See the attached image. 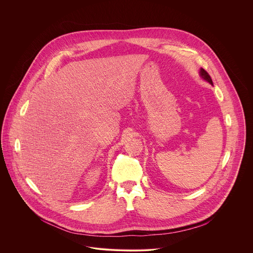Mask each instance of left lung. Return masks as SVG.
Instances as JSON below:
<instances>
[{"mask_svg": "<svg viewBox=\"0 0 253 253\" xmlns=\"http://www.w3.org/2000/svg\"><path fill=\"white\" fill-rule=\"evenodd\" d=\"M200 76L202 77V79H204L205 81H207L208 83H210L211 85H213V83H212V80H211V76L209 75V73L207 72L205 69L201 68V70H200Z\"/></svg>", "mask_w": 253, "mask_h": 253, "instance_id": "1", "label": "left lung"}]
</instances>
